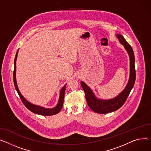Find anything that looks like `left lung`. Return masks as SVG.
I'll return each mask as SVG.
<instances>
[{
	"label": "left lung",
	"instance_id": "8db88e82",
	"mask_svg": "<svg viewBox=\"0 0 151 151\" xmlns=\"http://www.w3.org/2000/svg\"><path fill=\"white\" fill-rule=\"evenodd\" d=\"M116 37L119 42L127 51L130 58V76L129 82L124 90L117 97L109 100H102L96 98L93 92L83 82H81V85L85 91V97L89 107L94 112L101 114L111 113L118 110L124 105L135 84L136 72L135 68V55L134 51L129 44L126 41L121 35L117 34Z\"/></svg>",
	"mask_w": 151,
	"mask_h": 151
}]
</instances>
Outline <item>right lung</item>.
<instances>
[{
  "mask_svg": "<svg viewBox=\"0 0 151 151\" xmlns=\"http://www.w3.org/2000/svg\"><path fill=\"white\" fill-rule=\"evenodd\" d=\"M17 54H18V50L17 51L16 54L14 58V71H13V81H14V85L15 86L16 90L18 93L20 98L24 104V105L25 106L26 108L29 109L30 111L32 112L38 114L40 115H42V116H51V115H54L57 114L58 113L60 112V111L61 110L62 107H63V101H64V97H65V90H66V84L61 88V90L60 91V98L58 100V102L57 105V106L54 108L52 109H46V108H44L42 107H40V106L38 105H33L29 102L27 101L24 97L22 96L18 88H17V83H16V60H17Z\"/></svg>",
  "mask_w": 151,
  "mask_h": 151,
  "instance_id": "obj_1",
  "label": "right lung"
}]
</instances>
